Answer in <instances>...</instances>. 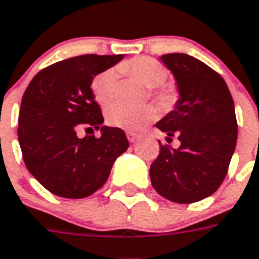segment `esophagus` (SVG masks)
<instances>
[{"instance_id":"obj_1","label":"esophagus","mask_w":259,"mask_h":259,"mask_svg":"<svg viewBox=\"0 0 259 259\" xmlns=\"http://www.w3.org/2000/svg\"><path fill=\"white\" fill-rule=\"evenodd\" d=\"M126 137H127L129 142H136V141L140 138V136L137 133H133V132H127V133H126Z\"/></svg>"}]
</instances>
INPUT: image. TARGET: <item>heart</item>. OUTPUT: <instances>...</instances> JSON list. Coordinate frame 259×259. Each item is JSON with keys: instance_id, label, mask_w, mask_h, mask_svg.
Masks as SVG:
<instances>
[{"instance_id": "b5f03b06", "label": "heart", "mask_w": 259, "mask_h": 259, "mask_svg": "<svg viewBox=\"0 0 259 259\" xmlns=\"http://www.w3.org/2000/svg\"><path fill=\"white\" fill-rule=\"evenodd\" d=\"M123 72L129 73L147 88H156L162 85L167 79V69L159 62L149 56H141L123 63L121 66ZM91 91L100 105H109L116 96L117 72L116 69L108 68L93 77ZM153 97L162 108H170L174 103V95L168 89H155ZM155 118L153 106L143 105L138 108L116 104L106 110V123L112 127H118L129 132H138Z\"/></svg>"}]
</instances>
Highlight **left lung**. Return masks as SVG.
Masks as SVG:
<instances>
[{
  "mask_svg": "<svg viewBox=\"0 0 259 259\" xmlns=\"http://www.w3.org/2000/svg\"><path fill=\"white\" fill-rule=\"evenodd\" d=\"M162 62L174 73L180 99L175 110L156 123L167 134L150 166L154 190L174 203L191 204L221 186L236 149L234 103L227 82L214 69L186 54H166ZM177 136L178 149L168 145Z\"/></svg>",
  "mask_w": 259,
  "mask_h": 259,
  "instance_id": "obj_1",
  "label": "left lung"
}]
</instances>
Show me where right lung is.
I'll return each mask as SVG.
<instances>
[{
    "label": "right lung",
    "instance_id": "1",
    "mask_svg": "<svg viewBox=\"0 0 259 259\" xmlns=\"http://www.w3.org/2000/svg\"><path fill=\"white\" fill-rule=\"evenodd\" d=\"M122 55L75 56L39 71L23 93L18 141L27 170L46 190L60 197L82 199L109 178L114 160L129 142L122 129L101 127L80 138L81 129H100L104 117L91 91L93 76Z\"/></svg>",
    "mask_w": 259,
    "mask_h": 259
}]
</instances>
